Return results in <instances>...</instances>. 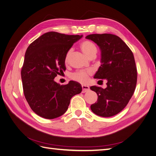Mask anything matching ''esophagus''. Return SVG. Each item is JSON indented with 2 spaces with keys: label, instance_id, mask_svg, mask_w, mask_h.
I'll list each match as a JSON object with an SVG mask.
<instances>
[{
  "label": "esophagus",
  "instance_id": "obj_1",
  "mask_svg": "<svg viewBox=\"0 0 156 156\" xmlns=\"http://www.w3.org/2000/svg\"><path fill=\"white\" fill-rule=\"evenodd\" d=\"M89 90H90L89 87L85 86V85H82V92L83 93H85Z\"/></svg>",
  "mask_w": 156,
  "mask_h": 156
}]
</instances>
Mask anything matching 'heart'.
I'll return each mask as SVG.
<instances>
[{"label":"heart","instance_id":"b5f03b06","mask_svg":"<svg viewBox=\"0 0 156 156\" xmlns=\"http://www.w3.org/2000/svg\"><path fill=\"white\" fill-rule=\"evenodd\" d=\"M80 48H81V49L83 53L87 56H88V57H90V56L94 54H96L97 53V48L96 45L93 42L89 40H85L81 42V44H80ZM72 52V50L69 49L66 55L64 60L66 64L68 63ZM90 75V71H79V72L72 73V75H71V78L75 81H77L82 84H85L88 82L89 76Z\"/></svg>","mask_w":156,"mask_h":156}]
</instances>
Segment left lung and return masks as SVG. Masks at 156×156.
Returning <instances> with one entry per match:
<instances>
[{
    "instance_id": "obj_1",
    "label": "left lung",
    "mask_w": 156,
    "mask_h": 156,
    "mask_svg": "<svg viewBox=\"0 0 156 156\" xmlns=\"http://www.w3.org/2000/svg\"><path fill=\"white\" fill-rule=\"evenodd\" d=\"M86 38L95 42L101 50V64L94 78L107 81L105 88L90 87L98 96L90 108L102 117L115 116L124 109L135 92L137 72L133 54L125 42L114 34H94Z\"/></svg>"
}]
</instances>
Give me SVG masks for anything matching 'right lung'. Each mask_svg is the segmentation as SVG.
Returning <instances> with one entry per match:
<instances>
[{"instance_id":"right-lung-1","label":"right lung","mask_w":156,"mask_h":156,"mask_svg":"<svg viewBox=\"0 0 156 156\" xmlns=\"http://www.w3.org/2000/svg\"><path fill=\"white\" fill-rule=\"evenodd\" d=\"M82 37L49 32L28 47L21 72L23 92L31 109L38 116L47 119L62 116L71 98L81 92L79 83L71 81L60 85L54 79L66 70L65 56Z\"/></svg>"}]
</instances>
